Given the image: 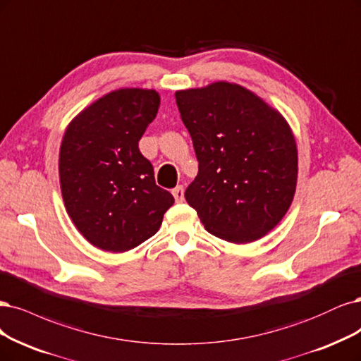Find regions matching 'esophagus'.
I'll use <instances>...</instances> for the list:
<instances>
[{
  "label": "esophagus",
  "instance_id": "obj_1",
  "mask_svg": "<svg viewBox=\"0 0 361 361\" xmlns=\"http://www.w3.org/2000/svg\"><path fill=\"white\" fill-rule=\"evenodd\" d=\"M171 194H173V197H175V200H176L178 203L183 202L185 197H183V186H182V185H178L176 188H173Z\"/></svg>",
  "mask_w": 361,
  "mask_h": 361
}]
</instances>
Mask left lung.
Returning a JSON list of instances; mask_svg holds the SVG:
<instances>
[{"label": "left lung", "instance_id": "8db88e82", "mask_svg": "<svg viewBox=\"0 0 361 361\" xmlns=\"http://www.w3.org/2000/svg\"><path fill=\"white\" fill-rule=\"evenodd\" d=\"M198 175L185 198L214 235L263 238L287 214L297 183V147L276 110L239 85L216 82L175 94Z\"/></svg>", "mask_w": 361, "mask_h": 361}]
</instances>
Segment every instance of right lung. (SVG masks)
Masks as SVG:
<instances>
[{
  "label": "right lung",
  "instance_id": "1",
  "mask_svg": "<svg viewBox=\"0 0 361 361\" xmlns=\"http://www.w3.org/2000/svg\"><path fill=\"white\" fill-rule=\"evenodd\" d=\"M158 106L152 90L114 91L74 118L62 139L66 209L83 238L103 251H130L152 238L175 203L139 149Z\"/></svg>",
  "mask_w": 361,
  "mask_h": 361
}]
</instances>
